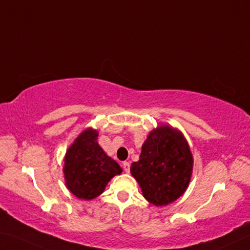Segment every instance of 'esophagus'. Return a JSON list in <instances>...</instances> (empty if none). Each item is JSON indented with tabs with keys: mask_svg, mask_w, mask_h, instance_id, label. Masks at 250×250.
Here are the masks:
<instances>
[{
	"mask_svg": "<svg viewBox=\"0 0 250 250\" xmlns=\"http://www.w3.org/2000/svg\"><path fill=\"white\" fill-rule=\"evenodd\" d=\"M123 169H124L125 172H129L130 164L127 163V161H124V163H123Z\"/></svg>",
	"mask_w": 250,
	"mask_h": 250,
	"instance_id": "1",
	"label": "esophagus"
}]
</instances>
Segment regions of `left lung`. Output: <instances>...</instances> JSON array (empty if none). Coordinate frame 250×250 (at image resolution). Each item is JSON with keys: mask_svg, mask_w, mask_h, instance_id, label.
<instances>
[{"mask_svg": "<svg viewBox=\"0 0 250 250\" xmlns=\"http://www.w3.org/2000/svg\"><path fill=\"white\" fill-rule=\"evenodd\" d=\"M193 158L185 137L169 126L148 135L130 172L142 188L144 198L163 207L176 201L189 186Z\"/></svg>", "mask_w": 250, "mask_h": 250, "instance_id": "8db88e82", "label": "left lung"}]
</instances>
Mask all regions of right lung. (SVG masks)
<instances>
[{"label": "right lung", "instance_id": "obj_1", "mask_svg": "<svg viewBox=\"0 0 250 250\" xmlns=\"http://www.w3.org/2000/svg\"><path fill=\"white\" fill-rule=\"evenodd\" d=\"M65 185L72 194L82 200H92L103 193L107 182L122 172L115 160L106 156L98 144V132L81 133L65 154Z\"/></svg>", "mask_w": 250, "mask_h": 250}]
</instances>
